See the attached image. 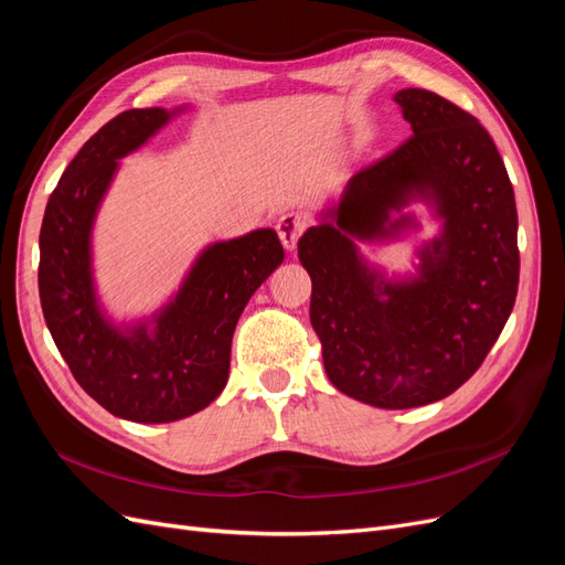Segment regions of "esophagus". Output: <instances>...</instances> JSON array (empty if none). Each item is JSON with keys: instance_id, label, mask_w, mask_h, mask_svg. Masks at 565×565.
<instances>
[{"instance_id": "obj_1", "label": "esophagus", "mask_w": 565, "mask_h": 565, "mask_svg": "<svg viewBox=\"0 0 565 565\" xmlns=\"http://www.w3.org/2000/svg\"><path fill=\"white\" fill-rule=\"evenodd\" d=\"M303 228H306V218H303L301 214L289 212V214H282V216L278 218L276 231H278L280 243H282V247H285L287 252H295V249H297L299 235L303 233Z\"/></svg>"}]
</instances>
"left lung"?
Here are the masks:
<instances>
[{
  "mask_svg": "<svg viewBox=\"0 0 565 565\" xmlns=\"http://www.w3.org/2000/svg\"><path fill=\"white\" fill-rule=\"evenodd\" d=\"M393 100L413 136L351 177L299 237L311 324L330 382L384 409L450 396L481 367L519 289L514 188L478 119L426 89ZM422 203L439 233L413 271L388 274L360 252L418 232Z\"/></svg>",
  "mask_w": 565,
  "mask_h": 565,
  "instance_id": "obj_1",
  "label": "left lung"
}]
</instances>
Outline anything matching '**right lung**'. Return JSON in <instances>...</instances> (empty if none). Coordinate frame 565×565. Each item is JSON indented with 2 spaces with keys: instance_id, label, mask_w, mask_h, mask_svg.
Segmentation results:
<instances>
[{
  "instance_id": "obj_1",
  "label": "right lung",
  "mask_w": 565,
  "mask_h": 565,
  "mask_svg": "<svg viewBox=\"0 0 565 565\" xmlns=\"http://www.w3.org/2000/svg\"><path fill=\"white\" fill-rule=\"evenodd\" d=\"M119 113L82 146L46 202L40 231V301L46 328L77 384L119 419L191 417L224 391L231 341L247 301L285 252L273 228L210 243L160 309L117 320L94 273V226L119 160L183 113Z\"/></svg>"
}]
</instances>
